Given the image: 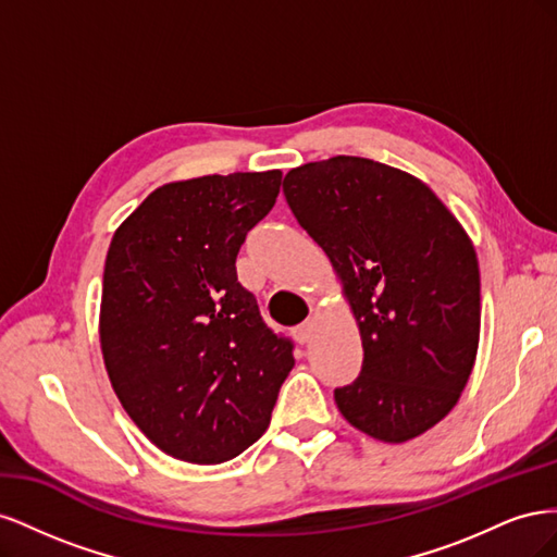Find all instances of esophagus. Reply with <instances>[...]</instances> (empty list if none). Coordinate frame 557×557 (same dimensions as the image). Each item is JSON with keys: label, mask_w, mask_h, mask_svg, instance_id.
Returning <instances> with one entry per match:
<instances>
[{"label": "esophagus", "mask_w": 557, "mask_h": 557, "mask_svg": "<svg viewBox=\"0 0 557 557\" xmlns=\"http://www.w3.org/2000/svg\"><path fill=\"white\" fill-rule=\"evenodd\" d=\"M313 330H315V318H307L305 323L295 327V339L299 344H309L311 336H313Z\"/></svg>", "instance_id": "obj_1"}]
</instances>
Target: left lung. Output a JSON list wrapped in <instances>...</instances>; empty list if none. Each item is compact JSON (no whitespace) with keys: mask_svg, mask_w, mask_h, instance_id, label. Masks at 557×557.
<instances>
[{"mask_svg":"<svg viewBox=\"0 0 557 557\" xmlns=\"http://www.w3.org/2000/svg\"><path fill=\"white\" fill-rule=\"evenodd\" d=\"M283 195L360 330L362 372L336 387V409L376 442L416 440L450 413L476 362L474 244L423 181L367 158L295 166Z\"/></svg>","mask_w":557,"mask_h":557,"instance_id":"left-lung-1","label":"left lung"}]
</instances>
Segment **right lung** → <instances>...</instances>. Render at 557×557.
<instances>
[{"label": "right lung", "mask_w": 557, "mask_h": 557, "mask_svg": "<svg viewBox=\"0 0 557 557\" xmlns=\"http://www.w3.org/2000/svg\"><path fill=\"white\" fill-rule=\"evenodd\" d=\"M278 188V170L164 183L111 239L107 374L134 425L176 460L237 458L264 434L295 367L293 344L264 325L234 267Z\"/></svg>", "instance_id": "obj_1"}]
</instances>
